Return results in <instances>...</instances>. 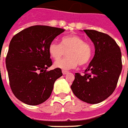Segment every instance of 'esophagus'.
<instances>
[{
	"label": "esophagus",
	"mask_w": 128,
	"mask_h": 128,
	"mask_svg": "<svg viewBox=\"0 0 128 128\" xmlns=\"http://www.w3.org/2000/svg\"><path fill=\"white\" fill-rule=\"evenodd\" d=\"M68 72H67V71H64V70H63L62 71V74H64V75H65V74H68Z\"/></svg>",
	"instance_id": "esophagus-1"
}]
</instances>
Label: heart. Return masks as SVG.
I'll list each match as a JSON object with an SVG mask.
<instances>
[{"label":"heart","instance_id":"obj_1","mask_svg":"<svg viewBox=\"0 0 128 128\" xmlns=\"http://www.w3.org/2000/svg\"><path fill=\"white\" fill-rule=\"evenodd\" d=\"M48 50L51 57L56 61L54 66L64 70L76 68L78 64L84 66L90 62L93 56L92 45L77 34L62 38L61 44L52 41L49 45ZM66 50L68 51V57L59 60Z\"/></svg>","mask_w":128,"mask_h":128}]
</instances>
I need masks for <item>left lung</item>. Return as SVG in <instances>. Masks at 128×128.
Segmentation results:
<instances>
[{"label":"left lung","mask_w":128,"mask_h":128,"mask_svg":"<svg viewBox=\"0 0 128 128\" xmlns=\"http://www.w3.org/2000/svg\"><path fill=\"white\" fill-rule=\"evenodd\" d=\"M84 31L94 42L95 55L84 75L75 74L71 88L83 101L98 104L108 98L116 88L122 71L121 52L107 34L93 30Z\"/></svg>","instance_id":"left-lung-1"}]
</instances>
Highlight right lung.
<instances>
[{
    "label": "right lung",
    "mask_w": 128,
    "mask_h": 128,
    "mask_svg": "<svg viewBox=\"0 0 128 128\" xmlns=\"http://www.w3.org/2000/svg\"><path fill=\"white\" fill-rule=\"evenodd\" d=\"M64 29L34 25L12 38L6 59L10 86L16 98L24 104L37 106L51 96L55 81L62 76L52 65L49 45Z\"/></svg>",
    "instance_id": "right-lung-1"
}]
</instances>
